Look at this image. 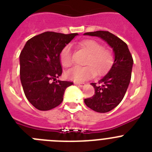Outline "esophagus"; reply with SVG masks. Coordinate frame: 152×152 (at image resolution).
I'll use <instances>...</instances> for the list:
<instances>
[{
  "instance_id": "1",
  "label": "esophagus",
  "mask_w": 152,
  "mask_h": 152,
  "mask_svg": "<svg viewBox=\"0 0 152 152\" xmlns=\"http://www.w3.org/2000/svg\"><path fill=\"white\" fill-rule=\"evenodd\" d=\"M75 84L77 85V86H80V87H83V86H84L85 83H75Z\"/></svg>"
}]
</instances>
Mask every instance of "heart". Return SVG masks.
<instances>
[{"mask_svg": "<svg viewBox=\"0 0 152 152\" xmlns=\"http://www.w3.org/2000/svg\"><path fill=\"white\" fill-rule=\"evenodd\" d=\"M79 46L88 54L85 64L86 66H75L68 70L66 76L76 83H82L91 79L95 75L104 73L108 70L113 62V57L110 50L104 49L99 42L92 39H86L79 42ZM60 60L64 67L72 65V53L70 45H66L61 50Z\"/></svg>", "mask_w": 152, "mask_h": 152, "instance_id": "b5f03b06", "label": "heart"}]
</instances>
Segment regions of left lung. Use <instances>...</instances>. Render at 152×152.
Listing matches in <instances>:
<instances>
[{"mask_svg":"<svg viewBox=\"0 0 152 152\" xmlns=\"http://www.w3.org/2000/svg\"><path fill=\"white\" fill-rule=\"evenodd\" d=\"M85 35L96 36L113 49L114 61L111 68L98 84L91 83L95 95L84 100L86 106L98 113L110 111L121 102L131 79L133 60L126 44L107 31L86 32Z\"/></svg>","mask_w":152,"mask_h":152,"instance_id":"8db88e82","label":"left lung"}]
</instances>
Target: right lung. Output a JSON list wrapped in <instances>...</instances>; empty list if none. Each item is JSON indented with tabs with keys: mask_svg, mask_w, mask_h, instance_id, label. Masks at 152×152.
<instances>
[{
	"mask_svg": "<svg viewBox=\"0 0 152 152\" xmlns=\"http://www.w3.org/2000/svg\"><path fill=\"white\" fill-rule=\"evenodd\" d=\"M78 35L45 32L27 41L20 55V81L25 95L35 108L49 110L64 99L66 88L73 83L56 80L62 74L61 50Z\"/></svg>",
	"mask_w": 152,
	"mask_h": 152,
	"instance_id": "1",
	"label": "right lung"
}]
</instances>
